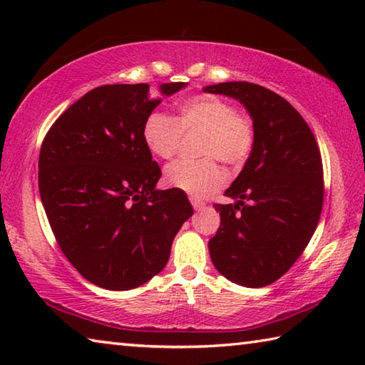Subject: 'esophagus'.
I'll list each match as a JSON object with an SVG mask.
<instances>
[{
    "label": "esophagus",
    "instance_id": "1",
    "mask_svg": "<svg viewBox=\"0 0 365 365\" xmlns=\"http://www.w3.org/2000/svg\"><path fill=\"white\" fill-rule=\"evenodd\" d=\"M190 201H191V206L195 207V211H201V209L206 207V202L196 200V197H190Z\"/></svg>",
    "mask_w": 365,
    "mask_h": 365
}]
</instances>
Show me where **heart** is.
<instances>
[{"instance_id": "b5f03b06", "label": "heart", "mask_w": 365, "mask_h": 365, "mask_svg": "<svg viewBox=\"0 0 365 365\" xmlns=\"http://www.w3.org/2000/svg\"><path fill=\"white\" fill-rule=\"evenodd\" d=\"M182 132H201L197 160L180 159L169 164L164 180L172 188L201 197L219 190L225 182L215 159L232 168L248 159L255 145V128L246 115L235 113L230 103L214 95H196L178 104L177 119L153 113L143 123V141L153 156H174Z\"/></svg>"}]
</instances>
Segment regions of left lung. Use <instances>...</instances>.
Instances as JSON below:
<instances>
[{
	"label": "left lung",
	"mask_w": 365,
	"mask_h": 365,
	"mask_svg": "<svg viewBox=\"0 0 365 365\" xmlns=\"http://www.w3.org/2000/svg\"><path fill=\"white\" fill-rule=\"evenodd\" d=\"M202 91L243 104L255 128L250 158L225 191L235 202L215 205L220 227L209 255L237 285L267 287L298 261L316 232L324 202L317 141L298 110L261 85L224 82Z\"/></svg>",
	"instance_id": "obj_1"
}]
</instances>
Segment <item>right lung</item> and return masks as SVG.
Returning a JSON list of instances; mask_svg holds the SVG:
<instances>
[{
    "label": "right lung",
    "instance_id": "obj_1",
    "mask_svg": "<svg viewBox=\"0 0 365 365\" xmlns=\"http://www.w3.org/2000/svg\"><path fill=\"white\" fill-rule=\"evenodd\" d=\"M187 85L163 83L159 93ZM160 101L148 83L98 86L58 117L40 150V196L61 250L86 280L113 292L158 275L193 215L183 191L156 188L160 169L143 123Z\"/></svg>",
    "mask_w": 365,
    "mask_h": 365
}]
</instances>
